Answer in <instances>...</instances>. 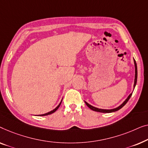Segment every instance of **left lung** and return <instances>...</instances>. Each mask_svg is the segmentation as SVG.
Segmentation results:
<instances>
[{"label":"left lung","mask_w":148,"mask_h":148,"mask_svg":"<svg viewBox=\"0 0 148 148\" xmlns=\"http://www.w3.org/2000/svg\"><path fill=\"white\" fill-rule=\"evenodd\" d=\"M134 64H135V80H134V88H135V87H136V83H137V64L136 62V60H134ZM132 93H131V94L128 96V97L127 98L125 101L120 106H119L118 107L115 108V109H99V108H97V107H93V106L90 105V104H88V103H86V101H85V103H86V105L88 106V107L90 108L91 110H92V111H97V112H100V113H113V112H115L116 111H118V110H119L121 109V108L123 107V106L125 105V104L127 103V101H129V99H130V97H132Z\"/></svg>","instance_id":"8db88e82"}]
</instances>
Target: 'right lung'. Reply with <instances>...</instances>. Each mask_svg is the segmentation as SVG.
I'll return each instance as SVG.
<instances>
[{
  "mask_svg": "<svg viewBox=\"0 0 148 148\" xmlns=\"http://www.w3.org/2000/svg\"><path fill=\"white\" fill-rule=\"evenodd\" d=\"M62 101H61V102H60V103L59 104V105H58V107H56V108H55V109H54L53 110V111H49V112H48V113H47L43 114V115H39V116H45V115H50V114H52V113H53L54 112L57 111L58 108H59V107H60V105H61V103H62Z\"/></svg>",
  "mask_w": 148,
  "mask_h": 148,
  "instance_id": "right-lung-1",
  "label": "right lung"
}]
</instances>
